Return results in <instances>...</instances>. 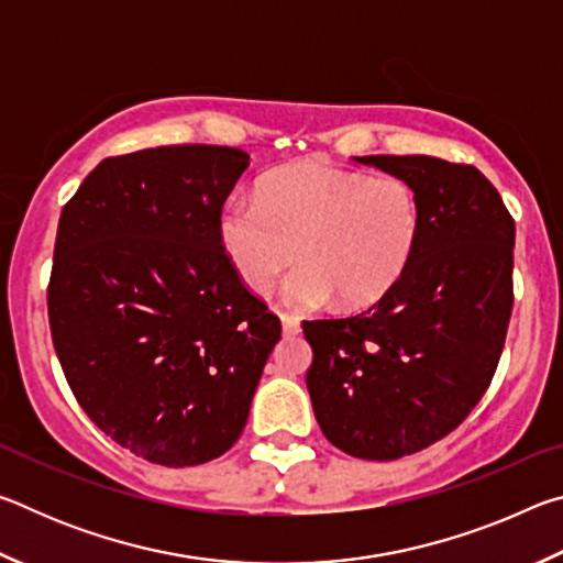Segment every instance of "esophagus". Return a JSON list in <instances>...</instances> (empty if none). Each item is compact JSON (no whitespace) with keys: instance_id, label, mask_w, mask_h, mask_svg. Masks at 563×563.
Here are the masks:
<instances>
[{"instance_id":"34e87169","label":"esophagus","mask_w":563,"mask_h":563,"mask_svg":"<svg viewBox=\"0 0 563 563\" xmlns=\"http://www.w3.org/2000/svg\"><path fill=\"white\" fill-rule=\"evenodd\" d=\"M280 325H283L285 338H292V335H298V332H300V322H298V318H292V316H280Z\"/></svg>"}]
</instances>
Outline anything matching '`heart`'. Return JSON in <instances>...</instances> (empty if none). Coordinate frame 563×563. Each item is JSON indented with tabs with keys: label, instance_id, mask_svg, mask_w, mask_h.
I'll return each instance as SVG.
<instances>
[{
	"label": "heart",
	"instance_id": "heart-1",
	"mask_svg": "<svg viewBox=\"0 0 563 563\" xmlns=\"http://www.w3.org/2000/svg\"><path fill=\"white\" fill-rule=\"evenodd\" d=\"M422 231L415 188L402 178L298 161L265 176L255 198H231L218 235L235 273L253 292H268L285 268L295 310L338 298L357 308L383 298L402 278Z\"/></svg>",
	"mask_w": 563,
	"mask_h": 563
}]
</instances>
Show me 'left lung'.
I'll list each match as a JSON object with an SVG mask.
<instances>
[{
	"instance_id": "1",
	"label": "left lung",
	"mask_w": 563,
	"mask_h": 563,
	"mask_svg": "<svg viewBox=\"0 0 563 563\" xmlns=\"http://www.w3.org/2000/svg\"><path fill=\"white\" fill-rule=\"evenodd\" d=\"M415 188L422 231L393 290L355 318L302 322L322 434L389 462L464 422L487 393L511 316L514 221L482 170L434 156H355Z\"/></svg>"
}]
</instances>
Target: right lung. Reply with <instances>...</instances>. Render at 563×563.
Here are the masks:
<instances>
[{
    "mask_svg": "<svg viewBox=\"0 0 563 563\" xmlns=\"http://www.w3.org/2000/svg\"><path fill=\"white\" fill-rule=\"evenodd\" d=\"M241 148L107 158L64 206L49 325L74 397L103 434L164 466L231 450L280 320L247 292L218 216Z\"/></svg>",
    "mask_w": 563,
    "mask_h": 563,
    "instance_id": "add662e5",
    "label": "right lung"
}]
</instances>
